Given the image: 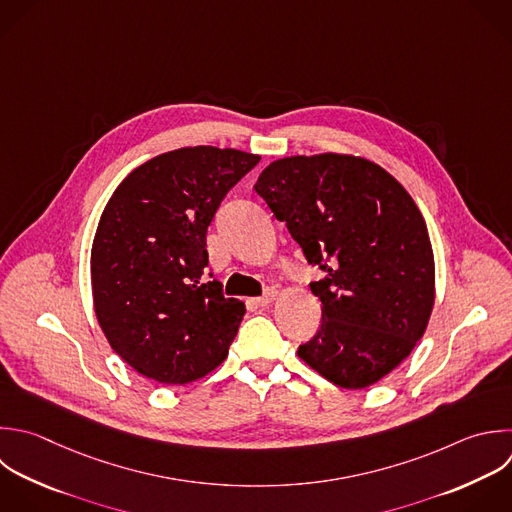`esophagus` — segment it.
I'll return each mask as SVG.
<instances>
[{"label": "esophagus", "mask_w": 512, "mask_h": 512, "mask_svg": "<svg viewBox=\"0 0 512 512\" xmlns=\"http://www.w3.org/2000/svg\"><path fill=\"white\" fill-rule=\"evenodd\" d=\"M276 296H278V290H276V288H266L262 296H258V298H250L248 302H250V304H254V306H268L270 302H274V300H276Z\"/></svg>", "instance_id": "1"}]
</instances>
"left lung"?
<instances>
[{
    "mask_svg": "<svg viewBox=\"0 0 512 512\" xmlns=\"http://www.w3.org/2000/svg\"><path fill=\"white\" fill-rule=\"evenodd\" d=\"M254 190L326 272L310 282L322 324L298 356L350 390L390 374L434 306V254L412 196L378 164L332 152L276 160Z\"/></svg>",
    "mask_w": 512,
    "mask_h": 512,
    "instance_id": "obj_1",
    "label": "left lung"
}]
</instances>
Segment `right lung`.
<instances>
[{
	"mask_svg": "<svg viewBox=\"0 0 512 512\" xmlns=\"http://www.w3.org/2000/svg\"><path fill=\"white\" fill-rule=\"evenodd\" d=\"M260 156L194 146L132 170L106 204L92 244V294L116 354L160 384L218 368L246 306L206 282L208 226Z\"/></svg>",
	"mask_w": 512,
	"mask_h": 512,
	"instance_id": "1",
	"label": "right lung"
}]
</instances>
